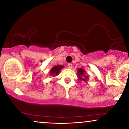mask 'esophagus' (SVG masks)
<instances>
[{
  "label": "esophagus",
  "instance_id": "1",
  "mask_svg": "<svg viewBox=\"0 0 129 129\" xmlns=\"http://www.w3.org/2000/svg\"><path fill=\"white\" fill-rule=\"evenodd\" d=\"M68 67L70 69H72V64H71V63H69V64H68Z\"/></svg>",
  "mask_w": 129,
  "mask_h": 129
}]
</instances>
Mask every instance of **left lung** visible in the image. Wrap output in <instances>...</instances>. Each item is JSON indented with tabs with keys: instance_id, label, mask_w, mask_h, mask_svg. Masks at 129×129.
Segmentation results:
<instances>
[{
	"instance_id": "1",
	"label": "left lung",
	"mask_w": 129,
	"mask_h": 129,
	"mask_svg": "<svg viewBox=\"0 0 129 129\" xmlns=\"http://www.w3.org/2000/svg\"><path fill=\"white\" fill-rule=\"evenodd\" d=\"M77 77L80 81H82L86 83L89 79V76L85 75V71L82 68L77 69Z\"/></svg>"
}]
</instances>
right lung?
<instances>
[{
  "label": "right lung",
  "mask_w": 129,
  "mask_h": 129,
  "mask_svg": "<svg viewBox=\"0 0 129 129\" xmlns=\"http://www.w3.org/2000/svg\"><path fill=\"white\" fill-rule=\"evenodd\" d=\"M64 68L63 65H56V66H53L52 68L51 69L50 71V75L52 76L53 77H55L59 74L61 70V69Z\"/></svg>",
  "instance_id": "1"
}]
</instances>
